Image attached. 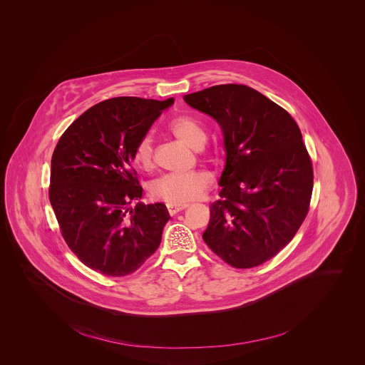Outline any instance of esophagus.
Returning a JSON list of instances; mask_svg holds the SVG:
<instances>
[{"label": "esophagus", "instance_id": "obj_1", "mask_svg": "<svg viewBox=\"0 0 365 365\" xmlns=\"http://www.w3.org/2000/svg\"><path fill=\"white\" fill-rule=\"evenodd\" d=\"M188 205H173V203H167V211L170 215H175L179 211L187 209Z\"/></svg>", "mask_w": 365, "mask_h": 365}]
</instances>
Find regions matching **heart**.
I'll return each mask as SVG.
<instances>
[{
    "label": "heart",
    "instance_id": "heart-1",
    "mask_svg": "<svg viewBox=\"0 0 365 365\" xmlns=\"http://www.w3.org/2000/svg\"><path fill=\"white\" fill-rule=\"evenodd\" d=\"M171 133L191 148H200L206 142V131L198 119L183 115L170 123ZM133 163L143 170H150L154 163V148L150 135H144L133 151ZM212 185V177L206 171L187 174H166L158 178L150 186L151 195L158 200L173 205H185L205 195Z\"/></svg>",
    "mask_w": 365,
    "mask_h": 365
}]
</instances>
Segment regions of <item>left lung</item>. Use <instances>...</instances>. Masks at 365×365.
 <instances>
[{"mask_svg": "<svg viewBox=\"0 0 365 365\" xmlns=\"http://www.w3.org/2000/svg\"><path fill=\"white\" fill-rule=\"evenodd\" d=\"M223 133L221 199L211 203L202 238L237 269L261 265L293 240L309 211L313 167L297 123L282 107L242 84L185 95Z\"/></svg>", "mask_w": 365, "mask_h": 365, "instance_id": "left-lung-1", "label": "left lung"}]
</instances>
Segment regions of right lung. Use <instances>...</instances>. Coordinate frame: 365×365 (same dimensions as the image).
<instances>
[{
  "label": "right lung",
  "mask_w": 365,
  "mask_h": 365,
  "mask_svg": "<svg viewBox=\"0 0 365 365\" xmlns=\"http://www.w3.org/2000/svg\"><path fill=\"white\" fill-rule=\"evenodd\" d=\"M174 98L100 101L61 135L52 155L49 200L61 235L86 266L131 274L159 247L170 220L163 203L144 205L133 151Z\"/></svg>",
  "instance_id": "add662e5"
}]
</instances>
